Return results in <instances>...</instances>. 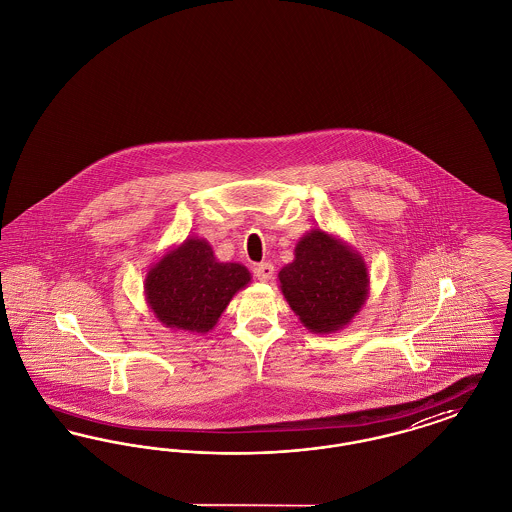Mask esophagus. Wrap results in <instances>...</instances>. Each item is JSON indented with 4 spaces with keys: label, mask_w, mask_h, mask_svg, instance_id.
Returning a JSON list of instances; mask_svg holds the SVG:
<instances>
[{
    "label": "esophagus",
    "mask_w": 512,
    "mask_h": 512,
    "mask_svg": "<svg viewBox=\"0 0 512 512\" xmlns=\"http://www.w3.org/2000/svg\"><path fill=\"white\" fill-rule=\"evenodd\" d=\"M255 276L261 280V282H268L272 276H274V267L270 263H259L253 268Z\"/></svg>",
    "instance_id": "esophagus-1"
}]
</instances>
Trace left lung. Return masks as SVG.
I'll return each mask as SVG.
<instances>
[{
    "mask_svg": "<svg viewBox=\"0 0 512 512\" xmlns=\"http://www.w3.org/2000/svg\"><path fill=\"white\" fill-rule=\"evenodd\" d=\"M278 272L280 290L293 313L313 334H336L365 307L370 276L351 245L322 228L309 230Z\"/></svg>",
    "mask_w": 512,
    "mask_h": 512,
    "instance_id": "left-lung-1",
    "label": "left lung"
}]
</instances>
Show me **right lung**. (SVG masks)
Wrapping results in <instances>:
<instances>
[{
  "label": "right lung",
  "instance_id": "right-lung-1",
  "mask_svg": "<svg viewBox=\"0 0 512 512\" xmlns=\"http://www.w3.org/2000/svg\"><path fill=\"white\" fill-rule=\"evenodd\" d=\"M249 282L251 272L244 265L220 263L205 238L190 236L151 265L144 293L163 326L207 334Z\"/></svg>",
  "mask_w": 512,
  "mask_h": 512
}]
</instances>
